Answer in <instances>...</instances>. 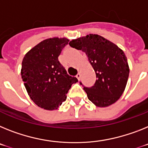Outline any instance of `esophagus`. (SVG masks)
Listing matches in <instances>:
<instances>
[{
    "mask_svg": "<svg viewBox=\"0 0 148 148\" xmlns=\"http://www.w3.org/2000/svg\"><path fill=\"white\" fill-rule=\"evenodd\" d=\"M76 77L77 78L78 80H80V73H78V74H77V75H76Z\"/></svg>",
    "mask_w": 148,
    "mask_h": 148,
    "instance_id": "obj_1",
    "label": "esophagus"
}]
</instances>
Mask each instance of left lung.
I'll return each instance as SVG.
<instances>
[{"label":"left lung","mask_w":148,"mask_h":148,"mask_svg":"<svg viewBox=\"0 0 148 148\" xmlns=\"http://www.w3.org/2000/svg\"><path fill=\"white\" fill-rule=\"evenodd\" d=\"M69 45L86 54L95 72V84L91 87L84 86L89 101L99 108L116 102L124 92L130 74L123 51L98 34L72 40Z\"/></svg>","instance_id":"1"}]
</instances>
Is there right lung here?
Here are the masks:
<instances>
[{
    "instance_id": "right-lung-1",
    "label": "right lung",
    "mask_w": 148,
    "mask_h": 148,
    "mask_svg": "<svg viewBox=\"0 0 148 148\" xmlns=\"http://www.w3.org/2000/svg\"><path fill=\"white\" fill-rule=\"evenodd\" d=\"M68 41L64 38L44 40L22 60L21 75L28 95L45 110H56L66 100L72 84L78 81L67 74L58 59Z\"/></svg>"
}]
</instances>
